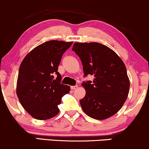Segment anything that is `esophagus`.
I'll list each match as a JSON object with an SVG mask.
<instances>
[{
  "instance_id": "34e87169",
  "label": "esophagus",
  "mask_w": 149,
  "mask_h": 149,
  "mask_svg": "<svg viewBox=\"0 0 149 149\" xmlns=\"http://www.w3.org/2000/svg\"><path fill=\"white\" fill-rule=\"evenodd\" d=\"M77 88H78V85H75V86H71V90H76Z\"/></svg>"
}]
</instances>
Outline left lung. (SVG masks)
<instances>
[{
    "mask_svg": "<svg viewBox=\"0 0 149 149\" xmlns=\"http://www.w3.org/2000/svg\"><path fill=\"white\" fill-rule=\"evenodd\" d=\"M72 50L82 61L84 76L95 77L83 82L86 94L80 100L83 111L97 120L116 114L123 105L130 90L125 65L116 53L99 42H75Z\"/></svg>",
    "mask_w": 149,
    "mask_h": 149,
    "instance_id": "1",
    "label": "left lung"
}]
</instances>
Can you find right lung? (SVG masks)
<instances>
[{
  "label": "right lung",
  "instance_id": "right-lung-1",
  "mask_svg": "<svg viewBox=\"0 0 149 149\" xmlns=\"http://www.w3.org/2000/svg\"><path fill=\"white\" fill-rule=\"evenodd\" d=\"M72 42L49 40L40 44L22 61L17 82V95L32 117L47 120L57 116L61 98L70 87L61 84L57 71L63 54ZM54 74L57 76L54 79Z\"/></svg>",
  "mask_w": 149,
  "mask_h": 149
}]
</instances>
